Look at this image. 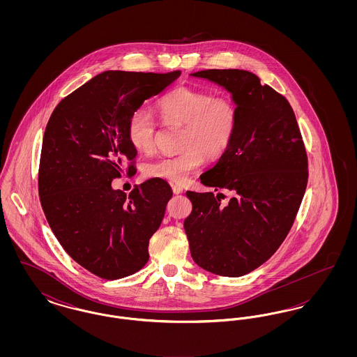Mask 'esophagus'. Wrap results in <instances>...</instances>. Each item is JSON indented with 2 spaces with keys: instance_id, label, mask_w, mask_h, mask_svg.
Masks as SVG:
<instances>
[{
  "instance_id": "obj_1",
  "label": "esophagus",
  "mask_w": 357,
  "mask_h": 357,
  "mask_svg": "<svg viewBox=\"0 0 357 357\" xmlns=\"http://www.w3.org/2000/svg\"><path fill=\"white\" fill-rule=\"evenodd\" d=\"M172 192L174 194H182L183 192V187L179 185H172Z\"/></svg>"
}]
</instances>
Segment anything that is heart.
I'll list each match as a JSON object with an SVG mask.
<instances>
[{
  "mask_svg": "<svg viewBox=\"0 0 357 357\" xmlns=\"http://www.w3.org/2000/svg\"><path fill=\"white\" fill-rule=\"evenodd\" d=\"M156 111L166 123L185 126L181 136L182 153L160 155L150 160L144 174L171 183H182L207 160L220 159L237 134L239 114L236 102L227 98L191 88H178L156 102ZM156 124L150 112L136 109L127 123V137L140 153L153 149Z\"/></svg>",
  "mask_w": 357,
  "mask_h": 357,
  "instance_id": "1",
  "label": "heart"
}]
</instances>
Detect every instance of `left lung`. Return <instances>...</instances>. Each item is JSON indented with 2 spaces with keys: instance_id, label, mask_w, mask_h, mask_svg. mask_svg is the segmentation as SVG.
Listing matches in <instances>:
<instances>
[{
  "instance_id": "1",
  "label": "left lung",
  "mask_w": 357,
  "mask_h": 357,
  "mask_svg": "<svg viewBox=\"0 0 357 357\" xmlns=\"http://www.w3.org/2000/svg\"><path fill=\"white\" fill-rule=\"evenodd\" d=\"M191 76L230 92L239 123L229 150L199 176L204 186L231 191V198L186 192L190 253L207 272L239 277L268 261L288 236L307 183L305 147L288 100L255 73L207 69Z\"/></svg>"
}]
</instances>
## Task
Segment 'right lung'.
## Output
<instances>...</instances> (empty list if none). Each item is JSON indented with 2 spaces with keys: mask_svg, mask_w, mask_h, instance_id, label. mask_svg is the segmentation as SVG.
I'll return each instance as SVG.
<instances>
[{
  "mask_svg": "<svg viewBox=\"0 0 357 357\" xmlns=\"http://www.w3.org/2000/svg\"><path fill=\"white\" fill-rule=\"evenodd\" d=\"M179 76V70H105L59 102L47 124L41 206L63 249L98 277L123 278L149 261L150 238L172 197L170 185L151 178L126 195L111 182L120 176L121 162L137 153L127 137L130 116Z\"/></svg>",
  "mask_w": 357,
  "mask_h": 357,
  "instance_id": "add662e5",
  "label": "right lung"
}]
</instances>
